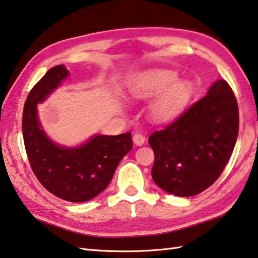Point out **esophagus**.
I'll use <instances>...</instances> for the list:
<instances>
[{"instance_id":"34e87169","label":"esophagus","mask_w":258,"mask_h":258,"mask_svg":"<svg viewBox=\"0 0 258 258\" xmlns=\"http://www.w3.org/2000/svg\"><path fill=\"white\" fill-rule=\"evenodd\" d=\"M133 142H134V144H135L136 146L143 145V144L145 143V136L142 135V134L136 133V134H134V136H133Z\"/></svg>"}]
</instances>
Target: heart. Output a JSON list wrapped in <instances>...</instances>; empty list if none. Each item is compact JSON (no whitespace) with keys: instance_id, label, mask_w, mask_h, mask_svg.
Masks as SVG:
<instances>
[{"instance_id":"1","label":"heart","mask_w":258,"mask_h":258,"mask_svg":"<svg viewBox=\"0 0 258 258\" xmlns=\"http://www.w3.org/2000/svg\"><path fill=\"white\" fill-rule=\"evenodd\" d=\"M178 78L173 70L152 69L136 76L128 86V92L138 99L156 96L149 106L151 118L156 123H171L184 112L194 93L189 80Z\"/></svg>"}]
</instances>
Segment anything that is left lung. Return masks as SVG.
Masks as SVG:
<instances>
[{"label": "left lung", "instance_id": "left-lung-1", "mask_svg": "<svg viewBox=\"0 0 258 258\" xmlns=\"http://www.w3.org/2000/svg\"><path fill=\"white\" fill-rule=\"evenodd\" d=\"M238 105L226 80L218 79L207 95L168 127L154 132L152 178L168 194L191 197L219 178L235 148Z\"/></svg>", "mask_w": 258, "mask_h": 258}]
</instances>
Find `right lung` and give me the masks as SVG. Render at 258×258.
I'll return each instance as SVG.
<instances>
[{"mask_svg": "<svg viewBox=\"0 0 258 258\" xmlns=\"http://www.w3.org/2000/svg\"><path fill=\"white\" fill-rule=\"evenodd\" d=\"M69 76L63 64L48 70L25 100L23 140L30 165L45 189L70 203H85L104 191L124 156L133 148L131 133L97 134L77 146L54 143L38 116L43 103Z\"/></svg>", "mask_w": 258, "mask_h": 258, "instance_id": "add662e5", "label": "right lung"}]
</instances>
